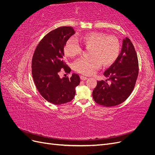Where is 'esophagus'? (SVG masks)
Instances as JSON below:
<instances>
[{
  "mask_svg": "<svg viewBox=\"0 0 155 155\" xmlns=\"http://www.w3.org/2000/svg\"><path fill=\"white\" fill-rule=\"evenodd\" d=\"M80 78H81V80H83V81H85V80H86V79H87V77L83 76H80Z\"/></svg>",
  "mask_w": 155,
  "mask_h": 155,
  "instance_id": "34e87169",
  "label": "esophagus"
}]
</instances>
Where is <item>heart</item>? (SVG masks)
<instances>
[{
  "label": "heart",
  "instance_id": "heart-1",
  "mask_svg": "<svg viewBox=\"0 0 155 155\" xmlns=\"http://www.w3.org/2000/svg\"><path fill=\"white\" fill-rule=\"evenodd\" d=\"M83 46L90 49L91 58H81L74 63V68L79 73L92 75L101 64L109 66L114 63L120 53V43L117 37L107 35L101 32H90L80 37ZM81 46L78 41L70 37L64 45V52L68 57L74 58L80 54Z\"/></svg>",
  "mask_w": 155,
  "mask_h": 155
}]
</instances>
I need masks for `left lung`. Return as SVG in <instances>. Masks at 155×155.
<instances>
[{
	"instance_id": "8db88e82",
	"label": "left lung",
	"mask_w": 155,
	"mask_h": 155,
	"mask_svg": "<svg viewBox=\"0 0 155 155\" xmlns=\"http://www.w3.org/2000/svg\"><path fill=\"white\" fill-rule=\"evenodd\" d=\"M138 60L132 42L126 37L123 40L121 53L116 61L106 70L107 79L97 82L92 92L93 99L97 104L109 107L125 101L134 88L138 76Z\"/></svg>"
}]
</instances>
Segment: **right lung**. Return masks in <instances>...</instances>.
Here are the masks:
<instances>
[{
    "instance_id": "1",
    "label": "right lung",
    "mask_w": 155,
    "mask_h": 155,
    "mask_svg": "<svg viewBox=\"0 0 155 155\" xmlns=\"http://www.w3.org/2000/svg\"><path fill=\"white\" fill-rule=\"evenodd\" d=\"M75 34L71 26L58 28L46 34L35 50L31 61V74L40 94L54 105L71 101L76 94V87L80 83L77 74L71 78H59L64 69L70 73V68L65 63L64 45Z\"/></svg>"
}]
</instances>
